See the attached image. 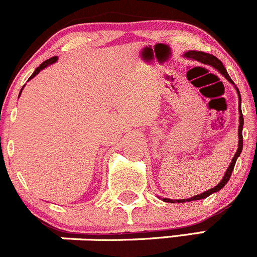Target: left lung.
<instances>
[{"instance_id":"1","label":"left lung","mask_w":257,"mask_h":257,"mask_svg":"<svg viewBox=\"0 0 257 257\" xmlns=\"http://www.w3.org/2000/svg\"><path fill=\"white\" fill-rule=\"evenodd\" d=\"M184 57L190 58V60L199 61V62L205 63V65L212 66V67H214L215 70H217L218 72H220L221 75H222L223 77H225L226 80L228 81V82L232 83V85L235 86L233 81L231 80V77H230V76H228V73H227V71H226L225 66H223L222 62H221V61L218 60L217 57H215L214 55H210V53H206V52H201V51H187V52L184 53ZM235 90H236V92H237V96H238V115H240V117H238V132H237V134H238V144H237V151H236V154L233 155L232 160H231L230 166H228L227 170H226V172H225V175H223L222 180H221V181L218 182V184L216 185L215 187H212L211 190H207V191L202 192V194H200V195H195V196L190 197V199L172 200V199H167V197H159V199H161L162 201L171 202V204H176V202H179V204H184V202H190V201H196V200H202V199H205V197L210 196V195L215 194V192L220 191V190L222 189V187L225 186V185L228 182L231 174H232L233 167H235L236 160H237V157L240 156L241 151H242V145H243V142H242L243 116H242V112H241V95H240V91H238V88L236 87V86H235Z\"/></svg>"}]
</instances>
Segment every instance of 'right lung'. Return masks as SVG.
Wrapping results in <instances>:
<instances>
[{
  "label": "right lung",
  "mask_w": 257,
  "mask_h": 257,
  "mask_svg": "<svg viewBox=\"0 0 257 257\" xmlns=\"http://www.w3.org/2000/svg\"><path fill=\"white\" fill-rule=\"evenodd\" d=\"M56 61H57V56H55V57H51V58H50V60H46V61H45V62H42V63H41V65H40V66H39V67H37V68H36V70H35V72H34V73H32V75H31V77H30V78H29V81H30V80H31V78H34V77H35V76H36V75H39V73H40V71H42V70H43V68L48 67V66H50V65H52V63H55V62H56ZM24 87H25V86H22L21 91H20V95H21V92H22V90H24Z\"/></svg>",
  "instance_id": "right-lung-1"
}]
</instances>
